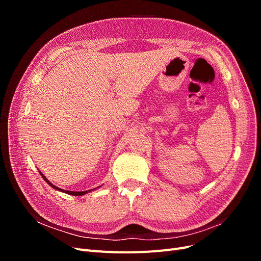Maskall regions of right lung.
<instances>
[{
  "mask_svg": "<svg viewBox=\"0 0 261 261\" xmlns=\"http://www.w3.org/2000/svg\"><path fill=\"white\" fill-rule=\"evenodd\" d=\"M40 172V171H39ZM40 174H41V176L43 177V179L46 181V183H48L51 187H53L54 189H58V191H60V192H63V193H66V194H68V195H73V196H83V195H85V194H87L88 192H91V191H86V192H70V191H65V189H62V188H59V187H57V186H54L52 183H50V181L45 178V176L42 174V173L40 172Z\"/></svg>",
  "mask_w": 261,
  "mask_h": 261,
  "instance_id": "add662e5",
  "label": "right lung"
}]
</instances>
